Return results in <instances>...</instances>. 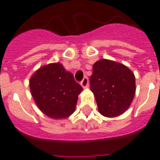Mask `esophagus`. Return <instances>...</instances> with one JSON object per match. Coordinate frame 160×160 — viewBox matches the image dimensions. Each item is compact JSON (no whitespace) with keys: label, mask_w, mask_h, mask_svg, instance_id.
<instances>
[{"label":"esophagus","mask_w":160,"mask_h":160,"mask_svg":"<svg viewBox=\"0 0 160 160\" xmlns=\"http://www.w3.org/2000/svg\"><path fill=\"white\" fill-rule=\"evenodd\" d=\"M80 84H81V86H82L83 88H86V87H88V85H89V80H88V78H87L86 76L83 78V80H81V82H80Z\"/></svg>","instance_id":"1"}]
</instances>
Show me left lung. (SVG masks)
<instances>
[{
	"instance_id": "8db88e82",
	"label": "left lung",
	"mask_w": 160,
	"mask_h": 160,
	"mask_svg": "<svg viewBox=\"0 0 160 160\" xmlns=\"http://www.w3.org/2000/svg\"><path fill=\"white\" fill-rule=\"evenodd\" d=\"M89 82L98 111L108 118L124 113L136 93L133 72L123 64L111 60L101 59L93 64Z\"/></svg>"
}]
</instances>
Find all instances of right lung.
Returning a JSON list of instances; mask_svg holds the SVG:
<instances>
[{"mask_svg":"<svg viewBox=\"0 0 160 160\" xmlns=\"http://www.w3.org/2000/svg\"><path fill=\"white\" fill-rule=\"evenodd\" d=\"M29 87L38 108L54 119L71 116L76 109L78 95L83 90L73 75L60 63L40 67L31 76Z\"/></svg>","mask_w":160,"mask_h":160,"instance_id":"obj_1","label":"right lung"}]
</instances>
